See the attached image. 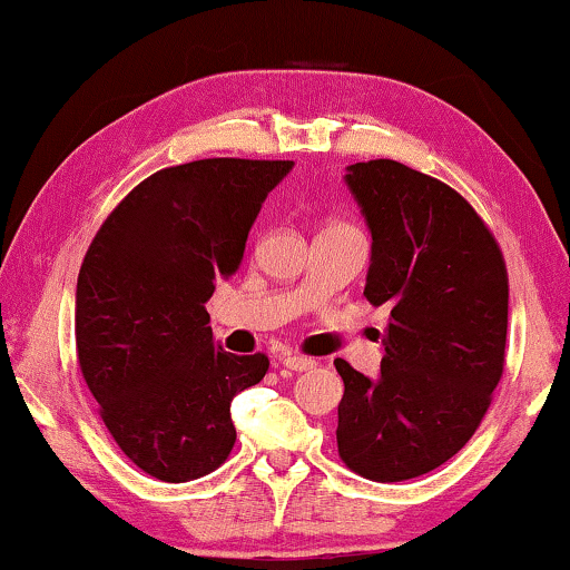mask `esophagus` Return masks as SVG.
Returning a JSON list of instances; mask_svg holds the SVG:
<instances>
[{"instance_id":"1","label":"esophagus","mask_w":570,"mask_h":570,"mask_svg":"<svg viewBox=\"0 0 570 570\" xmlns=\"http://www.w3.org/2000/svg\"><path fill=\"white\" fill-rule=\"evenodd\" d=\"M281 363H284L286 368H289V371H297V373H302V371H309V368H315V360H313V357H305V355H294V352H286V355L281 357Z\"/></svg>"}]
</instances>
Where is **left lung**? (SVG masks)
I'll return each instance as SVG.
<instances>
[{
    "mask_svg": "<svg viewBox=\"0 0 570 570\" xmlns=\"http://www.w3.org/2000/svg\"><path fill=\"white\" fill-rule=\"evenodd\" d=\"M347 184L373 236L365 299L389 305L381 376L336 357V444L357 476H423L463 450L505 371L508 268L452 186L394 160L355 163Z\"/></svg>",
    "mask_w": 570,
    "mask_h": 570,
    "instance_id": "1",
    "label": "left lung"
}]
</instances>
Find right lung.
Here are the masks:
<instances>
[{"instance_id": "1", "label": "right lung", "mask_w": 570, "mask_h": 570, "mask_svg": "<svg viewBox=\"0 0 570 570\" xmlns=\"http://www.w3.org/2000/svg\"><path fill=\"white\" fill-rule=\"evenodd\" d=\"M292 160L210 157L134 186L78 271L76 355L107 431L136 468L181 484L226 463L232 400L271 360L213 342L215 281L239 271L268 191Z\"/></svg>"}]
</instances>
